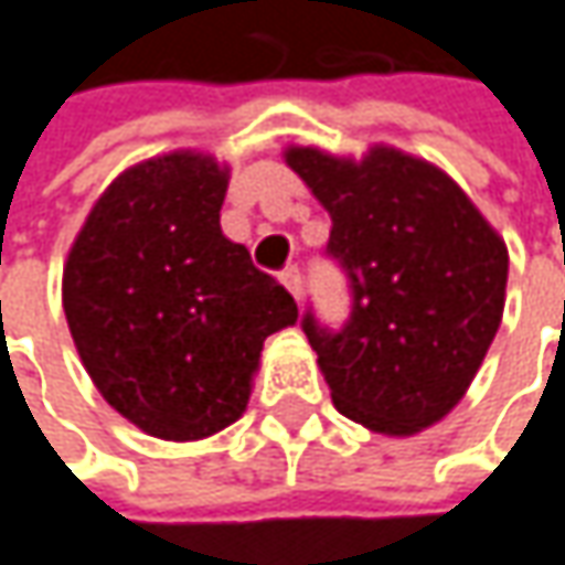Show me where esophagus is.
I'll list each match as a JSON object with an SVG mask.
<instances>
[{
	"mask_svg": "<svg viewBox=\"0 0 565 565\" xmlns=\"http://www.w3.org/2000/svg\"><path fill=\"white\" fill-rule=\"evenodd\" d=\"M281 284L300 300V294H303V278H300V268L297 265H290V268H284L281 271Z\"/></svg>",
	"mask_w": 565,
	"mask_h": 565,
	"instance_id": "1",
	"label": "esophagus"
}]
</instances>
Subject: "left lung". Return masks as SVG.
Masks as SVG:
<instances>
[{
	"label": "left lung",
	"mask_w": 565,
	"mask_h": 565,
	"mask_svg": "<svg viewBox=\"0 0 565 565\" xmlns=\"http://www.w3.org/2000/svg\"><path fill=\"white\" fill-rule=\"evenodd\" d=\"M284 159L332 216L326 252L349 275L342 329L303 316L335 409L390 438L441 422L499 332L505 239L460 184L409 152L290 147Z\"/></svg>",
	"instance_id": "8db88e82"
}]
</instances>
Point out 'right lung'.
I'll use <instances>...</instances> for the list:
<instances>
[{"label":"right lung","mask_w":565,"mask_h":565,"mask_svg":"<svg viewBox=\"0 0 565 565\" xmlns=\"http://www.w3.org/2000/svg\"><path fill=\"white\" fill-rule=\"evenodd\" d=\"M230 169L179 150L124 169L63 265V313L98 393L162 441L246 413L262 345L297 303L220 230Z\"/></svg>","instance_id":"right-lung-1"}]
</instances>
